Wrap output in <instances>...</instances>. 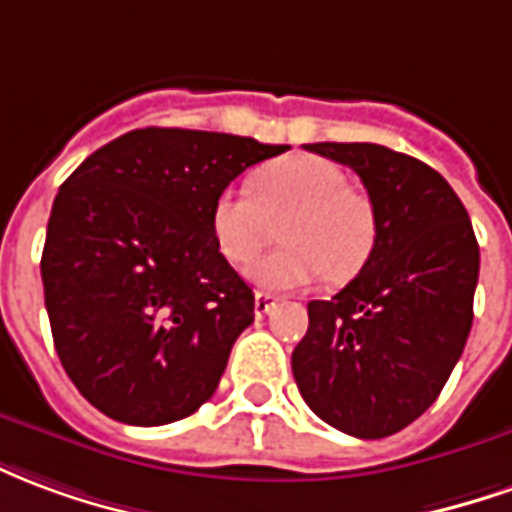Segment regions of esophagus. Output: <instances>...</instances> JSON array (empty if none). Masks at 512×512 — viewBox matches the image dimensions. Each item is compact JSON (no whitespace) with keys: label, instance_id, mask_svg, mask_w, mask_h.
<instances>
[{"label":"esophagus","instance_id":"1","mask_svg":"<svg viewBox=\"0 0 512 512\" xmlns=\"http://www.w3.org/2000/svg\"><path fill=\"white\" fill-rule=\"evenodd\" d=\"M275 303H278V300H275L273 295H267V292H256L253 314H256V317L262 320V317H267V314H270V308H275Z\"/></svg>","mask_w":512,"mask_h":512}]
</instances>
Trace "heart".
<instances>
[{
    "label": "heart",
    "mask_w": 512,
    "mask_h": 512,
    "mask_svg": "<svg viewBox=\"0 0 512 512\" xmlns=\"http://www.w3.org/2000/svg\"><path fill=\"white\" fill-rule=\"evenodd\" d=\"M250 187H226L212 204V234L228 262L248 264L275 237L284 248L250 264V281L289 292L328 273L353 278L378 242V215L364 192L347 187L344 170L325 157L295 154L262 168Z\"/></svg>",
    "instance_id": "heart-1"
}]
</instances>
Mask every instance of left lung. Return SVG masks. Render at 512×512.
<instances>
[{
  "label": "left lung",
  "mask_w": 512,
  "mask_h": 512,
  "mask_svg": "<svg viewBox=\"0 0 512 512\" xmlns=\"http://www.w3.org/2000/svg\"><path fill=\"white\" fill-rule=\"evenodd\" d=\"M353 168L378 215L361 273L308 303L292 372L311 411L355 438H386L419 419L469 339L480 248L447 179L375 143H308Z\"/></svg>",
  "instance_id": "left-lung-1"
}]
</instances>
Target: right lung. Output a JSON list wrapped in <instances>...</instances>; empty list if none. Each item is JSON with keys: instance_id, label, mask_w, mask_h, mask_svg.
Returning a JSON list of instances; mask_svg holds the SVG:
<instances>
[{"instance_id": "add662e5", "label": "right lung", "mask_w": 512, "mask_h": 512, "mask_svg": "<svg viewBox=\"0 0 512 512\" xmlns=\"http://www.w3.org/2000/svg\"><path fill=\"white\" fill-rule=\"evenodd\" d=\"M289 146L195 129H134L63 181L41 278L60 364L79 394L137 427L179 422L215 394L253 289L212 234V204Z\"/></svg>"}]
</instances>
